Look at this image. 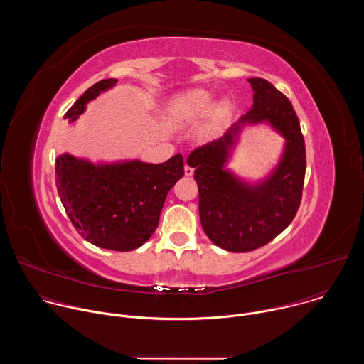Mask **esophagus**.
I'll use <instances>...</instances> for the list:
<instances>
[{
    "label": "esophagus",
    "mask_w": 364,
    "mask_h": 364,
    "mask_svg": "<svg viewBox=\"0 0 364 364\" xmlns=\"http://www.w3.org/2000/svg\"><path fill=\"white\" fill-rule=\"evenodd\" d=\"M184 174H186L187 177H191V176L194 174V168H193L191 166H188L187 163H186V167H184Z\"/></svg>",
    "instance_id": "1"
}]
</instances>
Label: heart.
Masks as SVG:
<instances>
[{
  "label": "heart",
  "mask_w": 364,
  "mask_h": 364,
  "mask_svg": "<svg viewBox=\"0 0 364 364\" xmlns=\"http://www.w3.org/2000/svg\"><path fill=\"white\" fill-rule=\"evenodd\" d=\"M215 99L204 90H193L177 96L170 105V118L181 125L196 124L209 115L213 109ZM226 115V105L215 107L212 112V125H218Z\"/></svg>",
  "instance_id": "b5f03b06"
}]
</instances>
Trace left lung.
Returning <instances> with one entry per match:
<instances>
[{
	"label": "left lung",
	"instance_id": "left-lung-1",
	"mask_svg": "<svg viewBox=\"0 0 364 364\" xmlns=\"http://www.w3.org/2000/svg\"><path fill=\"white\" fill-rule=\"evenodd\" d=\"M252 108L223 136L196 148L187 159L198 187L204 233L229 252H250L275 239L294 220L305 177V142L289 99L261 77L247 79ZM267 122L286 138L283 157L262 182L250 185L226 168L241 128Z\"/></svg>",
	"mask_w": 364,
	"mask_h": 364
}]
</instances>
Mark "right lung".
<instances>
[{"instance_id":"obj_1","label":"right lung","mask_w":364,"mask_h":364,"mask_svg":"<svg viewBox=\"0 0 364 364\" xmlns=\"http://www.w3.org/2000/svg\"><path fill=\"white\" fill-rule=\"evenodd\" d=\"M117 82L103 79L90 86L65 119L76 121L90 100ZM183 176L181 154L163 164H93L70 154L56 159V187L72 225L92 245L118 252L134 250L152 236L168 191Z\"/></svg>"}]
</instances>
